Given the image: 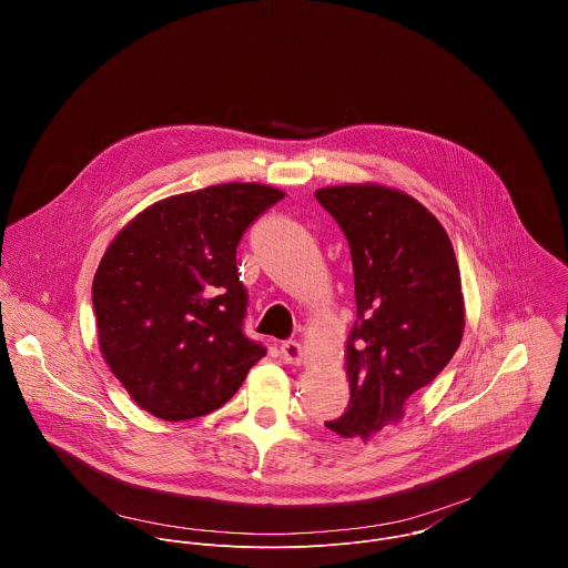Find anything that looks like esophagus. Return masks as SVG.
Wrapping results in <instances>:
<instances>
[{"instance_id":"34e87169","label":"esophagus","mask_w":568,"mask_h":568,"mask_svg":"<svg viewBox=\"0 0 568 568\" xmlns=\"http://www.w3.org/2000/svg\"><path fill=\"white\" fill-rule=\"evenodd\" d=\"M282 359L291 366H300L304 362V346L300 342H293V339L284 342L282 344Z\"/></svg>"}]
</instances>
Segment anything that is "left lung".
I'll list each match as a JSON object with an SVG mask.
<instances>
[{
	"label": "left lung",
	"mask_w": 568,
	"mask_h": 568,
	"mask_svg": "<svg viewBox=\"0 0 568 568\" xmlns=\"http://www.w3.org/2000/svg\"><path fill=\"white\" fill-rule=\"evenodd\" d=\"M315 197L348 240L357 302L344 348L351 404L326 426L368 442L395 426L455 355L464 335L459 266L437 217L399 189L342 184Z\"/></svg>",
	"instance_id": "8db88e82"
}]
</instances>
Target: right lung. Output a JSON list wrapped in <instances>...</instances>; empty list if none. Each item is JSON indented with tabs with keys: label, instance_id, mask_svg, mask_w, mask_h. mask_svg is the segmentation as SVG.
Returning a JSON list of instances; mask_svg holds the SVG:
<instances>
[{
	"label": "right lung",
	"instance_id": "1",
	"mask_svg": "<svg viewBox=\"0 0 568 568\" xmlns=\"http://www.w3.org/2000/svg\"><path fill=\"white\" fill-rule=\"evenodd\" d=\"M282 197L257 182L171 195L109 244L93 280L98 339L140 408L166 422L206 415L266 355L242 331L246 291L235 251L251 222Z\"/></svg>",
	"mask_w": 568,
	"mask_h": 568
}]
</instances>
